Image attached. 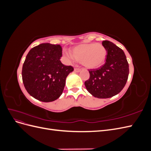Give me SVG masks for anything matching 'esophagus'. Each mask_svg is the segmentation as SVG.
<instances>
[{
    "label": "esophagus",
    "mask_w": 151,
    "mask_h": 151,
    "mask_svg": "<svg viewBox=\"0 0 151 151\" xmlns=\"http://www.w3.org/2000/svg\"><path fill=\"white\" fill-rule=\"evenodd\" d=\"M81 68H74V71L76 72H79L80 71H81Z\"/></svg>",
    "instance_id": "34e87169"
}]
</instances>
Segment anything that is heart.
Wrapping results in <instances>:
<instances>
[{
  "label": "heart",
  "mask_w": 151,
  "mask_h": 151,
  "mask_svg": "<svg viewBox=\"0 0 151 151\" xmlns=\"http://www.w3.org/2000/svg\"><path fill=\"white\" fill-rule=\"evenodd\" d=\"M65 57L69 61H75L77 59L86 67L94 68L101 65L106 57V50L101 44H83L73 50V53L65 50Z\"/></svg>",
  "instance_id": "1"
}]
</instances>
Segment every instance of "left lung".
<instances>
[{"instance_id": "obj_1", "label": "left lung", "mask_w": 151, "mask_h": 151, "mask_svg": "<svg viewBox=\"0 0 151 151\" xmlns=\"http://www.w3.org/2000/svg\"><path fill=\"white\" fill-rule=\"evenodd\" d=\"M107 55L104 64L89 70V79L84 84L88 92L98 98H108L124 88L129 74V65L123 50L108 40L103 41Z\"/></svg>"}]
</instances>
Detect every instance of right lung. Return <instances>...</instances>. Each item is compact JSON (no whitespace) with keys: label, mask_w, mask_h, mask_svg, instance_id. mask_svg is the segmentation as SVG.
<instances>
[{"label":"right lung","mask_w":151,"mask_h":151,"mask_svg":"<svg viewBox=\"0 0 151 151\" xmlns=\"http://www.w3.org/2000/svg\"><path fill=\"white\" fill-rule=\"evenodd\" d=\"M62 55L60 45L42 43L30 50L22 65V78L31 96L43 102L60 96L67 76L74 70L60 62Z\"/></svg>","instance_id":"1"}]
</instances>
